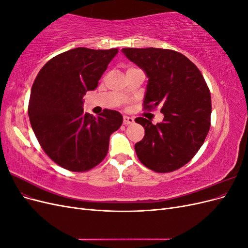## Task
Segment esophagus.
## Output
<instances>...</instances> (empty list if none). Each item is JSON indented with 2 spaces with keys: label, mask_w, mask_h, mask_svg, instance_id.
<instances>
[{
  "label": "esophagus",
  "mask_w": 248,
  "mask_h": 248,
  "mask_svg": "<svg viewBox=\"0 0 248 248\" xmlns=\"http://www.w3.org/2000/svg\"><path fill=\"white\" fill-rule=\"evenodd\" d=\"M134 122V119L132 117H128V116H124L123 117V123L125 125H128V124H132Z\"/></svg>",
  "instance_id": "obj_1"
}]
</instances>
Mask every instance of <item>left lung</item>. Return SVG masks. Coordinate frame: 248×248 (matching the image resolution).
Returning <instances> with one entry per match:
<instances>
[{
	"label": "left lung",
	"mask_w": 248,
	"mask_h": 248,
	"mask_svg": "<svg viewBox=\"0 0 248 248\" xmlns=\"http://www.w3.org/2000/svg\"><path fill=\"white\" fill-rule=\"evenodd\" d=\"M122 52L148 78L144 108L158 104L163 114L154 125L139 117L145 137L137 142V155L157 172L178 170L188 162L204 144L210 129L211 96L201 71L188 58L163 48H123Z\"/></svg>",
	"instance_id": "1"
}]
</instances>
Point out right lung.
I'll return each instance as SVG.
<instances>
[{
	"mask_svg": "<svg viewBox=\"0 0 248 248\" xmlns=\"http://www.w3.org/2000/svg\"><path fill=\"white\" fill-rule=\"evenodd\" d=\"M117 48L77 47L60 54L42 67L31 89L29 118L40 146L49 158L71 171H86L108 151L110 134L122 125L117 110L98 117L84 112V96L93 91Z\"/></svg>",
	"mask_w": 248,
	"mask_h": 248,
	"instance_id": "1",
	"label": "right lung"
}]
</instances>
